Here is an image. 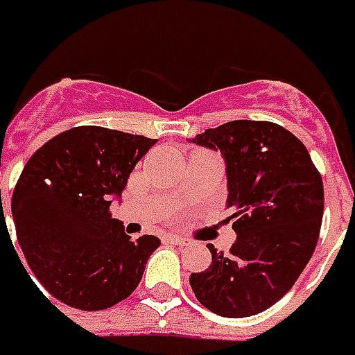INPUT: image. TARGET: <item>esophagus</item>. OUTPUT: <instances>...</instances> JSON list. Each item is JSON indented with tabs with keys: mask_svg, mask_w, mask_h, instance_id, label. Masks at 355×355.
Segmentation results:
<instances>
[{
	"mask_svg": "<svg viewBox=\"0 0 355 355\" xmlns=\"http://www.w3.org/2000/svg\"><path fill=\"white\" fill-rule=\"evenodd\" d=\"M166 242L172 243V245H187V243H189V240L178 236V234H170V236L166 238Z\"/></svg>",
	"mask_w": 355,
	"mask_h": 355,
	"instance_id": "1",
	"label": "esophagus"
}]
</instances>
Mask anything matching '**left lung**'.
<instances>
[{
  "instance_id": "1",
  "label": "left lung",
  "mask_w": 355,
  "mask_h": 355,
  "mask_svg": "<svg viewBox=\"0 0 355 355\" xmlns=\"http://www.w3.org/2000/svg\"><path fill=\"white\" fill-rule=\"evenodd\" d=\"M192 143L220 150L227 170V209L236 240L191 275L207 310L240 319L257 315L293 288L315 251L324 189L308 150L268 121H231L198 133Z\"/></svg>"
}]
</instances>
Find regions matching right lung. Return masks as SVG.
<instances>
[{
    "mask_svg": "<svg viewBox=\"0 0 355 355\" xmlns=\"http://www.w3.org/2000/svg\"><path fill=\"white\" fill-rule=\"evenodd\" d=\"M157 139L101 126L65 130L33 154L12 194L16 236L38 282L84 311L128 299L159 238L133 242L110 205Z\"/></svg>",
    "mask_w": 355,
    "mask_h": 355,
    "instance_id": "add662e5",
    "label": "right lung"
}]
</instances>
